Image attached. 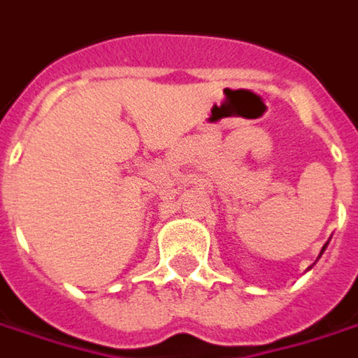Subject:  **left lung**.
<instances>
[{
	"label": "left lung",
	"mask_w": 358,
	"mask_h": 358,
	"mask_svg": "<svg viewBox=\"0 0 358 358\" xmlns=\"http://www.w3.org/2000/svg\"><path fill=\"white\" fill-rule=\"evenodd\" d=\"M327 244H329V242H327ZM327 244H324V246H322V250H320V255H322V252H324V248H327ZM319 255V257H320Z\"/></svg>",
	"instance_id": "left-lung-1"
}]
</instances>
